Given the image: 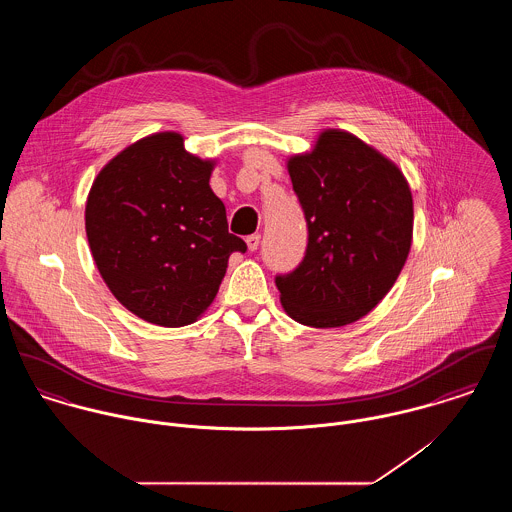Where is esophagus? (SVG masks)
Returning <instances> with one entry per match:
<instances>
[{
	"instance_id": "1",
	"label": "esophagus",
	"mask_w": 512,
	"mask_h": 512,
	"mask_svg": "<svg viewBox=\"0 0 512 512\" xmlns=\"http://www.w3.org/2000/svg\"><path fill=\"white\" fill-rule=\"evenodd\" d=\"M258 244H260V234H250V236H246V246H248L250 252L258 250Z\"/></svg>"
}]
</instances>
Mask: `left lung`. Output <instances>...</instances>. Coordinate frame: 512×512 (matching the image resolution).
Here are the masks:
<instances>
[{
  "label": "left lung",
  "instance_id": "obj_1",
  "mask_svg": "<svg viewBox=\"0 0 512 512\" xmlns=\"http://www.w3.org/2000/svg\"><path fill=\"white\" fill-rule=\"evenodd\" d=\"M307 220L301 264L276 286L297 323L329 329L359 321L400 276L414 228L412 191L380 151L343 130L288 161Z\"/></svg>",
  "mask_w": 512,
  "mask_h": 512
}]
</instances>
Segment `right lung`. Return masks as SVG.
I'll return each mask as SVG.
<instances>
[{
  "instance_id": "obj_1",
  "label": "right lung",
  "mask_w": 512,
  "mask_h": 512,
  "mask_svg": "<svg viewBox=\"0 0 512 512\" xmlns=\"http://www.w3.org/2000/svg\"><path fill=\"white\" fill-rule=\"evenodd\" d=\"M215 161L159 132L126 147L96 175L86 201V236L114 297L161 327H183L213 303L232 252L226 211L209 179Z\"/></svg>"
}]
</instances>
